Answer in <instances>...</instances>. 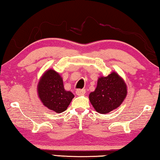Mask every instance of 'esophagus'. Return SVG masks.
Segmentation results:
<instances>
[{
  "mask_svg": "<svg viewBox=\"0 0 160 160\" xmlns=\"http://www.w3.org/2000/svg\"><path fill=\"white\" fill-rule=\"evenodd\" d=\"M85 92H86V90L84 89H78L76 90V93L77 95H83L85 94Z\"/></svg>",
  "mask_w": 160,
  "mask_h": 160,
  "instance_id": "1",
  "label": "esophagus"
}]
</instances>
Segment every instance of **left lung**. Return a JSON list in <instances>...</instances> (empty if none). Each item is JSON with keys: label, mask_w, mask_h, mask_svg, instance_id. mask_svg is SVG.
Here are the masks:
<instances>
[{"label": "left lung", "mask_w": 160, "mask_h": 160, "mask_svg": "<svg viewBox=\"0 0 160 160\" xmlns=\"http://www.w3.org/2000/svg\"><path fill=\"white\" fill-rule=\"evenodd\" d=\"M127 95V87L117 72L98 78L95 91L89 95L90 103L98 113L107 114L117 109Z\"/></svg>", "instance_id": "obj_1"}]
</instances>
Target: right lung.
<instances>
[{
    "label": "right lung",
    "mask_w": 160,
    "mask_h": 160,
    "mask_svg": "<svg viewBox=\"0 0 160 160\" xmlns=\"http://www.w3.org/2000/svg\"><path fill=\"white\" fill-rule=\"evenodd\" d=\"M37 93L43 105L57 113L65 111L74 95L64 88L61 76L52 69L45 72L37 85Z\"/></svg>",
    "instance_id": "right-lung-1"
}]
</instances>
